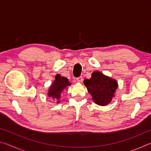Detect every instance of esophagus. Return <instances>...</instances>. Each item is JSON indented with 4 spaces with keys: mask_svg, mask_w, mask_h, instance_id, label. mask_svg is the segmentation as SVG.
<instances>
[{
    "mask_svg": "<svg viewBox=\"0 0 151 151\" xmlns=\"http://www.w3.org/2000/svg\"><path fill=\"white\" fill-rule=\"evenodd\" d=\"M76 81L78 82V83H82V82H83V77H82V76H79V77L76 78Z\"/></svg>",
    "mask_w": 151,
    "mask_h": 151,
    "instance_id": "obj_1",
    "label": "esophagus"
}]
</instances>
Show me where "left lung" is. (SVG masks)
<instances>
[{
  "label": "left lung",
  "instance_id": "1",
  "mask_svg": "<svg viewBox=\"0 0 151 151\" xmlns=\"http://www.w3.org/2000/svg\"><path fill=\"white\" fill-rule=\"evenodd\" d=\"M84 84L93 96V101L101 106H105L111 103L118 88L116 80L105 76L99 71L92 73L91 78L85 79Z\"/></svg>",
  "mask_w": 151,
  "mask_h": 151
}]
</instances>
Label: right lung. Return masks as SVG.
<instances>
[{
  "label": "right lung",
  "mask_w": 151,
  "mask_h": 151,
  "mask_svg": "<svg viewBox=\"0 0 151 151\" xmlns=\"http://www.w3.org/2000/svg\"><path fill=\"white\" fill-rule=\"evenodd\" d=\"M70 85L71 84L69 83L67 78L61 76L60 75H57L55 76V80L48 89V96L53 99H56L57 100H59L60 94L64 89ZM57 103H59L60 101H57Z\"/></svg>",
  "instance_id": "right-lung-1"
}]
</instances>
